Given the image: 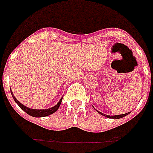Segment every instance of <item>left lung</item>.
<instances>
[{
	"instance_id": "left-lung-1",
	"label": "left lung",
	"mask_w": 153,
	"mask_h": 153,
	"mask_svg": "<svg viewBox=\"0 0 153 153\" xmlns=\"http://www.w3.org/2000/svg\"><path fill=\"white\" fill-rule=\"evenodd\" d=\"M100 114H102V116H105V117H107V118H114V119H118V118H123V117H125V116L128 115L130 112H128V113H126V114H119V115H114V116H111V115H107V114H104L101 113L100 111H98Z\"/></svg>"
}]
</instances>
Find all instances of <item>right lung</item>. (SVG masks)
I'll list each match as a JSON object with an SVG mask.
<instances>
[{
	"label": "right lung",
	"instance_id": "obj_1",
	"mask_svg": "<svg viewBox=\"0 0 153 153\" xmlns=\"http://www.w3.org/2000/svg\"><path fill=\"white\" fill-rule=\"evenodd\" d=\"M11 94L13 96V98L14 99L15 102H16L17 104L19 105V107L21 108L24 111H25L27 114H28L29 115L32 116V117H35V118H40V117H46V116L51 115L52 114H53L56 111H57V109L59 108L60 105H61V102H62V98L60 100V101L57 103V105H55L54 107H51V108H49V109H44V110H36V109H31V108H29V107L24 106L19 102L18 100L16 99V97L14 96V95L12 92V90H11Z\"/></svg>",
	"mask_w": 153,
	"mask_h": 153
}]
</instances>
